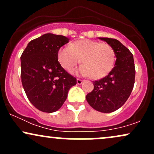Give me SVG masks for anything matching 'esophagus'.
Masks as SVG:
<instances>
[{
	"mask_svg": "<svg viewBox=\"0 0 154 154\" xmlns=\"http://www.w3.org/2000/svg\"><path fill=\"white\" fill-rule=\"evenodd\" d=\"M82 82H83V81L82 80V79H77V83L78 85H81Z\"/></svg>",
	"mask_w": 154,
	"mask_h": 154,
	"instance_id": "1",
	"label": "esophagus"
}]
</instances>
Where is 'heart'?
Returning a JSON list of instances; mask_svg holds the SVG:
<instances>
[{"instance_id":"heart-1","label":"heart","mask_w":154,"mask_h":154,"mask_svg":"<svg viewBox=\"0 0 154 154\" xmlns=\"http://www.w3.org/2000/svg\"><path fill=\"white\" fill-rule=\"evenodd\" d=\"M58 60L61 66L69 72L75 70L80 60L82 65L79 73L82 76L91 75L93 79H100L109 75L114 68L116 54L109 44L82 39L69 47L59 49Z\"/></svg>"}]
</instances>
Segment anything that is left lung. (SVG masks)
Returning <instances> with one entry per match:
<instances>
[{
	"label": "left lung",
	"instance_id": "1",
	"mask_svg": "<svg viewBox=\"0 0 154 154\" xmlns=\"http://www.w3.org/2000/svg\"><path fill=\"white\" fill-rule=\"evenodd\" d=\"M114 48L115 66L103 78L93 82V91L86 95L88 103L95 110L111 113L125 104L134 87L135 68L132 53L119 40L99 38Z\"/></svg>",
	"mask_w": 154,
	"mask_h": 154
}]
</instances>
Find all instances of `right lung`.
Returning <instances> with one entry per match:
<instances>
[{"instance_id": "right-lung-1", "label": "right lung", "mask_w": 154, "mask_h": 154, "mask_svg": "<svg viewBox=\"0 0 154 154\" xmlns=\"http://www.w3.org/2000/svg\"><path fill=\"white\" fill-rule=\"evenodd\" d=\"M63 35L47 33L28 43L21 56L22 86L31 103L38 110H59L77 84V79L65 71L58 61L60 48L69 43Z\"/></svg>"}]
</instances>
